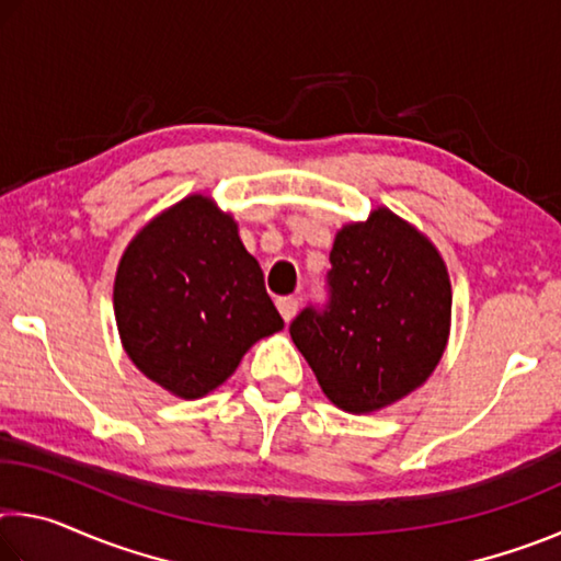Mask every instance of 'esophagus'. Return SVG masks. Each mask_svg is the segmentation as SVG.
<instances>
[{
  "label": "esophagus",
  "mask_w": 561,
  "mask_h": 561,
  "mask_svg": "<svg viewBox=\"0 0 561 561\" xmlns=\"http://www.w3.org/2000/svg\"><path fill=\"white\" fill-rule=\"evenodd\" d=\"M277 309H279L282 319L289 324V321L294 319V314H297V309H299V299L297 297H279L277 299Z\"/></svg>",
  "instance_id": "esophagus-1"
}]
</instances>
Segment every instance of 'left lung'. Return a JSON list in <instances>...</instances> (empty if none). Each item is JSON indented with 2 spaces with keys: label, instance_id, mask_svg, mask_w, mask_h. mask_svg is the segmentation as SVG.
<instances>
[{
  "label": "left lung",
  "instance_id": "obj_1",
  "mask_svg": "<svg viewBox=\"0 0 561 561\" xmlns=\"http://www.w3.org/2000/svg\"><path fill=\"white\" fill-rule=\"evenodd\" d=\"M327 301L289 324L321 391L371 413L415 391L443 356L450 279L435 247L386 207L346 225L329 254Z\"/></svg>",
  "mask_w": 561,
  "mask_h": 561
}]
</instances>
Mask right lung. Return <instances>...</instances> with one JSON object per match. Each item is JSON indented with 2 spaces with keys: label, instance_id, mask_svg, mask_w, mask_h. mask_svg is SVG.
<instances>
[{
  "label": "right lung",
  "instance_id": "add662e5",
  "mask_svg": "<svg viewBox=\"0 0 561 561\" xmlns=\"http://www.w3.org/2000/svg\"><path fill=\"white\" fill-rule=\"evenodd\" d=\"M113 309L133 364L180 398L210 393L254 341L284 327L234 220L203 195L158 215L128 244Z\"/></svg>",
  "mask_w": 561,
  "mask_h": 561
}]
</instances>
